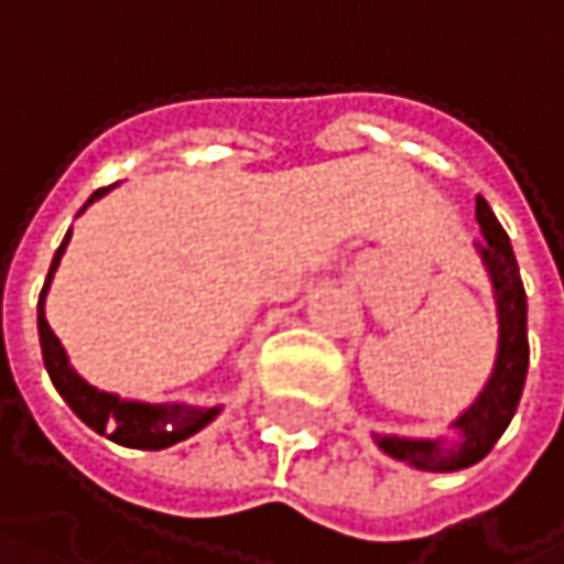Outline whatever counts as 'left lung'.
I'll return each mask as SVG.
<instances>
[{"mask_svg":"<svg viewBox=\"0 0 564 564\" xmlns=\"http://www.w3.org/2000/svg\"><path fill=\"white\" fill-rule=\"evenodd\" d=\"M477 221L484 231V241L477 248L487 261L494 293H497V310H500V356H497V369H494L487 389L457 417V427L464 431V444L457 451H441L431 441L376 437L389 457L404 460L411 467H421V470H460V467L484 460L494 451V444L500 441V434L507 431V424L516 414L522 386H525L529 333H525V290H522V278H519V264H516L509 235L497 221L487 198H477Z\"/></svg>","mask_w":564,"mask_h":564,"instance_id":"8db88e82","label":"left lung"}]
</instances>
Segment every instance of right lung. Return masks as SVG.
Returning a JSON list of instances; mask_svg holds the SVG:
<instances>
[{"instance_id": "obj_1", "label": "right lung", "mask_w": 564, "mask_h": 564, "mask_svg": "<svg viewBox=\"0 0 564 564\" xmlns=\"http://www.w3.org/2000/svg\"><path fill=\"white\" fill-rule=\"evenodd\" d=\"M104 192L110 188H97L90 195L100 198ZM87 202V205H90ZM67 238L70 231L64 235L61 248L55 251V261H52V271H48V281L42 286V296H39V336H42V356H45V369L55 382L57 394L70 404V411L87 424L94 427L97 434H107L110 441L123 444V447H140V451H163L172 447L185 437H192L195 431H202L215 414L218 408H208V411H198V408H185V404H143V401H120L117 394L100 392L94 386H87L70 366H67V356L57 343V336L52 333L48 319H45V293H48V283L55 278L57 261L67 248Z\"/></svg>"}]
</instances>
